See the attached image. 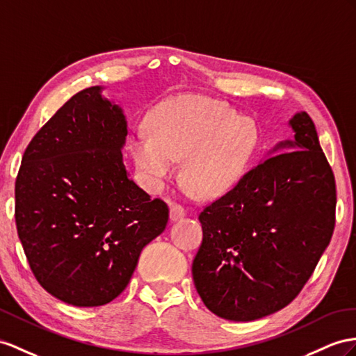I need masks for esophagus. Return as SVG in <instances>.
I'll return each instance as SVG.
<instances>
[{
	"mask_svg": "<svg viewBox=\"0 0 356 356\" xmlns=\"http://www.w3.org/2000/svg\"><path fill=\"white\" fill-rule=\"evenodd\" d=\"M185 215H186V211H185L184 206H180V204L171 206V209H170V220L171 221H179Z\"/></svg>",
	"mask_w": 356,
	"mask_h": 356,
	"instance_id": "obj_1",
	"label": "esophagus"
}]
</instances>
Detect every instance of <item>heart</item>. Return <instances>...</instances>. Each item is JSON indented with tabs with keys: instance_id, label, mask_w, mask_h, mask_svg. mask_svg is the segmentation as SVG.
Here are the masks:
<instances>
[{
	"instance_id": "obj_1",
	"label": "heart",
	"mask_w": 356,
	"mask_h": 356,
	"mask_svg": "<svg viewBox=\"0 0 356 356\" xmlns=\"http://www.w3.org/2000/svg\"><path fill=\"white\" fill-rule=\"evenodd\" d=\"M252 120L236 117L213 99L184 96L158 108L152 134L136 132L134 159L154 186L162 185L181 162V180L200 198H215L238 184L257 147Z\"/></svg>"
}]
</instances>
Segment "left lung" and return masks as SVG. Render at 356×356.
Masks as SVG:
<instances>
[{
    "instance_id": "left-lung-1",
    "label": "left lung",
    "mask_w": 356,
    "mask_h": 356,
    "mask_svg": "<svg viewBox=\"0 0 356 356\" xmlns=\"http://www.w3.org/2000/svg\"><path fill=\"white\" fill-rule=\"evenodd\" d=\"M289 124L295 138L277 144L198 215L203 242L194 284L204 305L227 321H256L289 305L331 241L334 172L309 115L298 113Z\"/></svg>"
}]
</instances>
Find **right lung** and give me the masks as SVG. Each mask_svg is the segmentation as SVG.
<instances>
[{"label": "right lung", "instance_id": "right-lung-1", "mask_svg": "<svg viewBox=\"0 0 356 356\" xmlns=\"http://www.w3.org/2000/svg\"><path fill=\"white\" fill-rule=\"evenodd\" d=\"M90 87L72 96L26 147L15 220L39 284L63 302L99 307L126 289L168 206L127 176L123 109Z\"/></svg>", "mask_w": 356, "mask_h": 356}]
</instances>
